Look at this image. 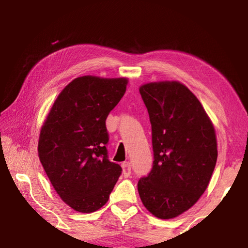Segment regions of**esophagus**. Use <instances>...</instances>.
Wrapping results in <instances>:
<instances>
[{"label":"esophagus","mask_w":248,"mask_h":248,"mask_svg":"<svg viewBox=\"0 0 248 248\" xmlns=\"http://www.w3.org/2000/svg\"><path fill=\"white\" fill-rule=\"evenodd\" d=\"M121 167H123V173L124 175V177H128L131 174V165H130L129 162H124L121 164Z\"/></svg>","instance_id":"obj_1"}]
</instances>
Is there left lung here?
I'll return each instance as SVG.
<instances>
[{"instance_id":"left-lung-1","label":"left lung","mask_w":248,"mask_h":248,"mask_svg":"<svg viewBox=\"0 0 248 248\" xmlns=\"http://www.w3.org/2000/svg\"><path fill=\"white\" fill-rule=\"evenodd\" d=\"M152 125L153 167L138 183L142 203L158 219H174L202 196L217 158L216 130L199 99L178 81L140 86Z\"/></svg>"}]
</instances>
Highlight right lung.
I'll return each instance as SVG.
<instances>
[{
  "label": "right lung",
  "mask_w": 248,
  "mask_h": 248,
  "mask_svg": "<svg viewBox=\"0 0 248 248\" xmlns=\"http://www.w3.org/2000/svg\"><path fill=\"white\" fill-rule=\"evenodd\" d=\"M127 78L84 75L54 100L40 128L38 156L59 197L78 212L97 211L121 174L109 162L107 116L127 90Z\"/></svg>",
  "instance_id": "obj_1"
}]
</instances>
